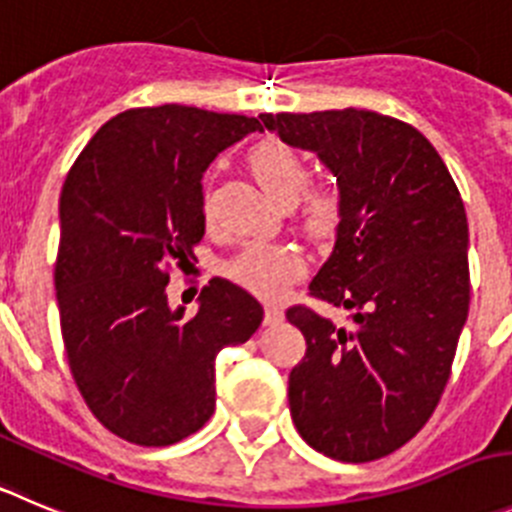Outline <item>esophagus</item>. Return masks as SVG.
Returning a JSON list of instances; mask_svg holds the SVG:
<instances>
[{"mask_svg": "<svg viewBox=\"0 0 512 512\" xmlns=\"http://www.w3.org/2000/svg\"><path fill=\"white\" fill-rule=\"evenodd\" d=\"M283 321V308L278 305H265V323L267 326H275V323Z\"/></svg>", "mask_w": 512, "mask_h": 512, "instance_id": "obj_1", "label": "esophagus"}]
</instances>
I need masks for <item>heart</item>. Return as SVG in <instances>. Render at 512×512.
Instances as JSON below:
<instances>
[{"label": "heart", "mask_w": 512, "mask_h": 512, "mask_svg": "<svg viewBox=\"0 0 512 512\" xmlns=\"http://www.w3.org/2000/svg\"><path fill=\"white\" fill-rule=\"evenodd\" d=\"M255 179L272 197L290 204L310 181V166L290 143L280 138H265L247 156ZM202 214L212 219V194H202ZM305 227L313 234H331L341 219V197L333 189H310L303 197ZM305 257L293 245H252L242 247L227 262V275L237 285L260 298H278L290 283L303 278Z\"/></svg>", "instance_id": "obj_1"}]
</instances>
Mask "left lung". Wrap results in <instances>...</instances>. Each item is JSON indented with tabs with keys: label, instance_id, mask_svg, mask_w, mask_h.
<instances>
[{
	"label": "left lung",
	"instance_id": "left-lung-1",
	"mask_svg": "<svg viewBox=\"0 0 512 512\" xmlns=\"http://www.w3.org/2000/svg\"><path fill=\"white\" fill-rule=\"evenodd\" d=\"M262 126L315 151L336 174V247L310 295L346 308L333 326L308 305L288 381L300 437L341 462L391 455L427 424L452 374L470 310L467 214L442 156L414 126L374 111L262 113Z\"/></svg>",
	"mask_w": 512,
	"mask_h": 512
}]
</instances>
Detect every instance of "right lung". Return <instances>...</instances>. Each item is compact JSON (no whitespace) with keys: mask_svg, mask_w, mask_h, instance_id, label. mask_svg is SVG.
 Listing matches in <instances>:
<instances>
[{"mask_svg":"<svg viewBox=\"0 0 512 512\" xmlns=\"http://www.w3.org/2000/svg\"><path fill=\"white\" fill-rule=\"evenodd\" d=\"M260 131L257 118L191 105L131 108L105 123L60 194L55 290L70 374L105 429L141 447L181 442L217 404L214 358L245 343L262 305L212 278L197 315L171 310V270L204 237L202 174Z\"/></svg>","mask_w":512,"mask_h":512,"instance_id":"add662e5","label":"right lung"}]
</instances>
